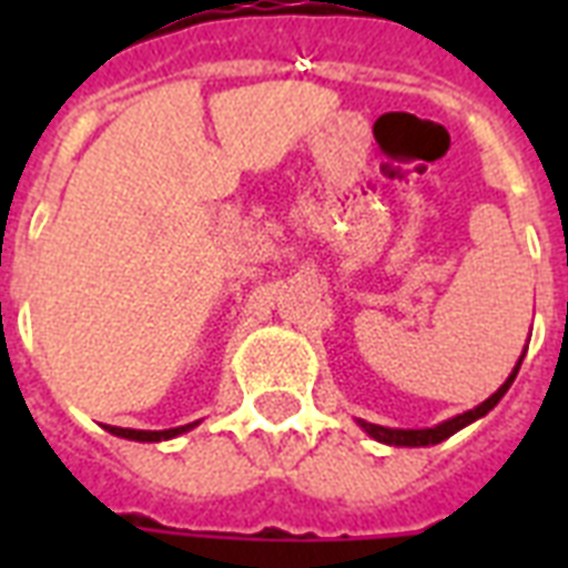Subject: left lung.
<instances>
[{
  "label": "left lung",
  "instance_id": "8db88e82",
  "mask_svg": "<svg viewBox=\"0 0 568 568\" xmlns=\"http://www.w3.org/2000/svg\"><path fill=\"white\" fill-rule=\"evenodd\" d=\"M521 359H525V354H521ZM521 359L516 363V368H513V374L507 379H504V386L495 392V395H489L484 400V404H477L475 409H468V413L463 415H454V418H448V422L436 424V427H424V430H395V427H379V424H368L363 422V418H356V424L363 427L372 439L383 442V445H397V448H424V445H439V442H445L448 436H454L457 430H463L466 424L477 422V418H484L489 409H493L498 400H501L504 395H507V388L513 386V379H516V374H519V365Z\"/></svg>",
  "mask_w": 568,
  "mask_h": 568
}]
</instances>
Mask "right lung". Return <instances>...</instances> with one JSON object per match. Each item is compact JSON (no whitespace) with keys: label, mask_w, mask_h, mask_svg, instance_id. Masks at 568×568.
I'll use <instances>...</instances> for the list:
<instances>
[{"label":"right lung","mask_w":568,"mask_h":568,"mask_svg":"<svg viewBox=\"0 0 568 568\" xmlns=\"http://www.w3.org/2000/svg\"><path fill=\"white\" fill-rule=\"evenodd\" d=\"M196 424V422H194ZM194 424H185V427H171V430H129V427H109L105 424V430L120 436V439H132V442H162V439H173V436H180V433L191 430Z\"/></svg>","instance_id":"add662e5"}]
</instances>
